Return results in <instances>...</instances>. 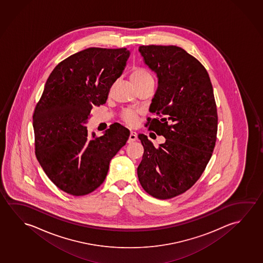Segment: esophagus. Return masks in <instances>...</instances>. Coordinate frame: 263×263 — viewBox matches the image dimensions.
<instances>
[{
    "label": "esophagus",
    "instance_id": "34e87169",
    "mask_svg": "<svg viewBox=\"0 0 263 263\" xmlns=\"http://www.w3.org/2000/svg\"><path fill=\"white\" fill-rule=\"evenodd\" d=\"M136 140H137V134L134 132V130H132L130 134H129V142H134Z\"/></svg>",
    "mask_w": 263,
    "mask_h": 263
}]
</instances>
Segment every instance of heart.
Masks as SVG:
<instances>
[{"label": "heart", "instance_id": "1", "mask_svg": "<svg viewBox=\"0 0 263 263\" xmlns=\"http://www.w3.org/2000/svg\"><path fill=\"white\" fill-rule=\"evenodd\" d=\"M129 79L132 80V82H133L134 86L144 83L146 81L154 80L150 72L146 70L144 68H142V67H135V68H134L132 72H130ZM138 115H139V111H137V110L128 109V110H126L125 112H123V114H122V119H123V121H125L127 124L135 125L136 122H137Z\"/></svg>", "mask_w": 263, "mask_h": 263}]
</instances>
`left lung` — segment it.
I'll return each mask as SVG.
<instances>
[{
  "instance_id": "1",
  "label": "left lung",
  "mask_w": 263,
  "mask_h": 263,
  "mask_svg": "<svg viewBox=\"0 0 263 263\" xmlns=\"http://www.w3.org/2000/svg\"><path fill=\"white\" fill-rule=\"evenodd\" d=\"M139 51L158 78L150 111L160 118H149L147 125L166 140L155 148L138 135L144 148L138 178L149 195L169 199L192 187L209 163L217 141V105L208 71L183 48L151 45Z\"/></svg>"
}]
</instances>
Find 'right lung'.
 <instances>
[{
    "instance_id": "1",
    "label": "right lung",
    "mask_w": 263,
    "mask_h": 263,
    "mask_svg": "<svg viewBox=\"0 0 263 263\" xmlns=\"http://www.w3.org/2000/svg\"><path fill=\"white\" fill-rule=\"evenodd\" d=\"M127 48L90 47L59 63L46 80L33 116L35 155L64 192L80 196L104 182L110 160L129 136L121 125L88 137L85 124L93 105L104 104L129 59Z\"/></svg>"
}]
</instances>
